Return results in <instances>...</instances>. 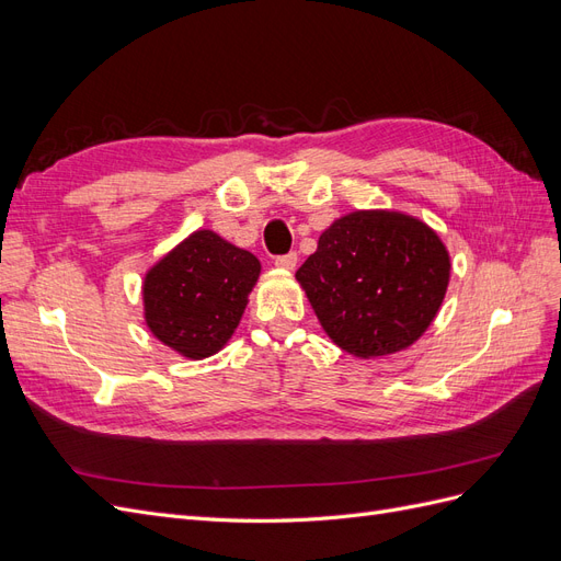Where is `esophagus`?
Listing matches in <instances>:
<instances>
[{
	"mask_svg": "<svg viewBox=\"0 0 561 561\" xmlns=\"http://www.w3.org/2000/svg\"><path fill=\"white\" fill-rule=\"evenodd\" d=\"M276 266L283 268V271H295V266H297V254H295V252L280 254V257H276Z\"/></svg>",
	"mask_w": 561,
	"mask_h": 561,
	"instance_id": "esophagus-1",
	"label": "esophagus"
}]
</instances>
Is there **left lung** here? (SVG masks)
<instances>
[{"label":"left lung","mask_w":561,"mask_h":561,"mask_svg":"<svg viewBox=\"0 0 561 561\" xmlns=\"http://www.w3.org/2000/svg\"><path fill=\"white\" fill-rule=\"evenodd\" d=\"M449 274L435 229L377 208L336 217L295 278L332 342L369 360L419 342L443 307Z\"/></svg>","instance_id":"1"}]
</instances>
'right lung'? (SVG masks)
<instances>
[{
  "label": "right lung",
  "mask_w": 561,
  "mask_h": 561,
  "mask_svg": "<svg viewBox=\"0 0 561 561\" xmlns=\"http://www.w3.org/2000/svg\"><path fill=\"white\" fill-rule=\"evenodd\" d=\"M260 274L252 252L213 229H196L147 268L145 325L182 358H210L239 328Z\"/></svg>",
  "instance_id": "obj_1"
}]
</instances>
